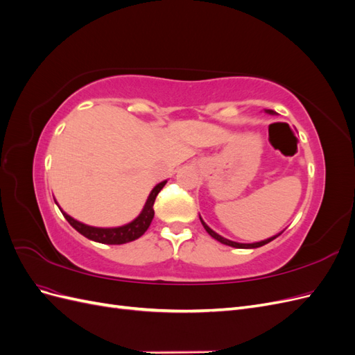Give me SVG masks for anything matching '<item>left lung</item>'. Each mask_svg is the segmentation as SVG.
<instances>
[{
    "instance_id": "8db88e82",
    "label": "left lung",
    "mask_w": 355,
    "mask_h": 355,
    "mask_svg": "<svg viewBox=\"0 0 355 355\" xmlns=\"http://www.w3.org/2000/svg\"><path fill=\"white\" fill-rule=\"evenodd\" d=\"M266 112L268 114H275L274 111H271V110H266ZM201 219V218H200ZM201 223H202V227H204V230H206L211 237L214 239V240H218V241H220L222 244H227V245H231V247H237V249H254V247H261V245H265V244H268L270 241H272L274 239H277L278 235H275V237H272V239H268V240H263V241H259V243H253V244H241V243H235V241H231V240H227V239H223V237H220L219 234H216L214 232L213 230H210L206 223L202 222V219H201Z\"/></svg>"
}]
</instances>
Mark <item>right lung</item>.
Instances as JSON below:
<instances>
[{"label": "right lung", "mask_w": 355, "mask_h": 355, "mask_svg": "<svg viewBox=\"0 0 355 355\" xmlns=\"http://www.w3.org/2000/svg\"><path fill=\"white\" fill-rule=\"evenodd\" d=\"M164 185H166V180L161 182V184H158L151 191V194H149L141 214H139V216L133 222L124 225V227L94 228V227H89V225H84L78 220L72 219L65 211H62V213H63V216H65V219L71 223V227L77 230L80 234H83L84 237H87L89 240L103 243V244H124V243L139 239L149 228V225H151L153 218H154L155 198L158 196V192L163 189Z\"/></svg>", "instance_id": "add662e5"}]
</instances>
